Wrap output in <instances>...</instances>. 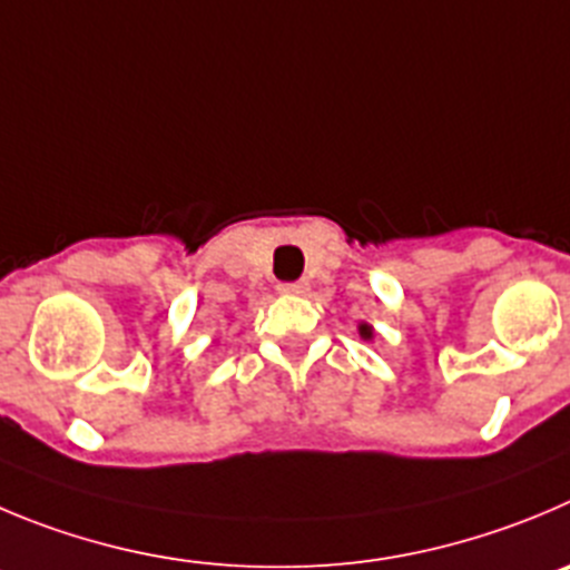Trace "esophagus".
<instances>
[{"label":"esophagus","instance_id":"obj_1","mask_svg":"<svg viewBox=\"0 0 570 570\" xmlns=\"http://www.w3.org/2000/svg\"><path fill=\"white\" fill-rule=\"evenodd\" d=\"M284 295H303V292H309V284L306 281H292V284H281L278 286Z\"/></svg>","mask_w":570,"mask_h":570}]
</instances>
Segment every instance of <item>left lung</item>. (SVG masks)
I'll return each instance as SVG.
<instances>
[{
    "label": "left lung",
    "instance_id": "8db88e82",
    "mask_svg": "<svg viewBox=\"0 0 570 570\" xmlns=\"http://www.w3.org/2000/svg\"><path fill=\"white\" fill-rule=\"evenodd\" d=\"M357 332H360V337H363V340H368V343H371V340H374V326H371V323H360V326H357Z\"/></svg>",
    "mask_w": 570,
    "mask_h": 570
}]
</instances>
